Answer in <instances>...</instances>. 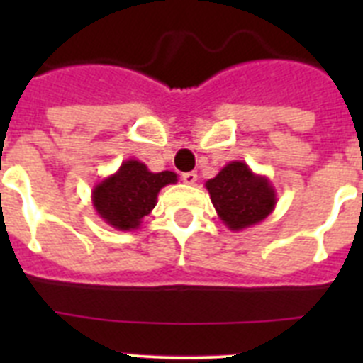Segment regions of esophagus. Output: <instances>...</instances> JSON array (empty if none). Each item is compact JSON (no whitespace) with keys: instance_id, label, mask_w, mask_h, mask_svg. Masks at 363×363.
<instances>
[{"instance_id":"34e87169","label":"esophagus","mask_w":363,"mask_h":363,"mask_svg":"<svg viewBox=\"0 0 363 363\" xmlns=\"http://www.w3.org/2000/svg\"><path fill=\"white\" fill-rule=\"evenodd\" d=\"M182 179H184V184L194 185L198 182V174L196 172H184V174H182Z\"/></svg>"}]
</instances>
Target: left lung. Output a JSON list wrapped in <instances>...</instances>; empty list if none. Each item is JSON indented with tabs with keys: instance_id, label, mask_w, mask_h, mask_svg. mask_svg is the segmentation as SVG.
<instances>
[{
	"instance_id": "obj_1",
	"label": "left lung",
	"mask_w": 363,
	"mask_h": 363,
	"mask_svg": "<svg viewBox=\"0 0 363 363\" xmlns=\"http://www.w3.org/2000/svg\"><path fill=\"white\" fill-rule=\"evenodd\" d=\"M218 218L230 230L258 225L277 207L271 179L256 174L245 162H229L214 178L205 182Z\"/></svg>"
}]
</instances>
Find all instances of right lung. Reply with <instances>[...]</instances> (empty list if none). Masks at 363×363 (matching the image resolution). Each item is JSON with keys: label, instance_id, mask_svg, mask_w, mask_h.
Instances as JSON below:
<instances>
[{"label": "right lung", "instance_id": "add662e5", "mask_svg": "<svg viewBox=\"0 0 363 363\" xmlns=\"http://www.w3.org/2000/svg\"><path fill=\"white\" fill-rule=\"evenodd\" d=\"M176 182V172H150L140 160H125L114 174L94 185L92 205L98 216L111 227L134 230L156 207L158 192Z\"/></svg>", "mask_w": 363, "mask_h": 363}]
</instances>
